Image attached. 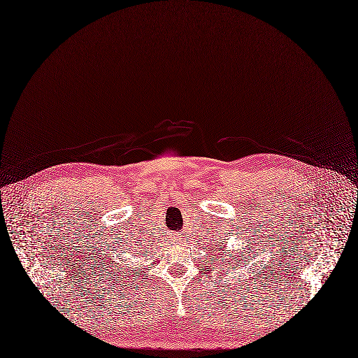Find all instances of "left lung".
<instances>
[{
    "label": "left lung",
    "instance_id": "1",
    "mask_svg": "<svg viewBox=\"0 0 358 358\" xmlns=\"http://www.w3.org/2000/svg\"><path fill=\"white\" fill-rule=\"evenodd\" d=\"M237 264V262H236ZM233 269H236V266H233Z\"/></svg>",
    "mask_w": 358,
    "mask_h": 358
}]
</instances>
